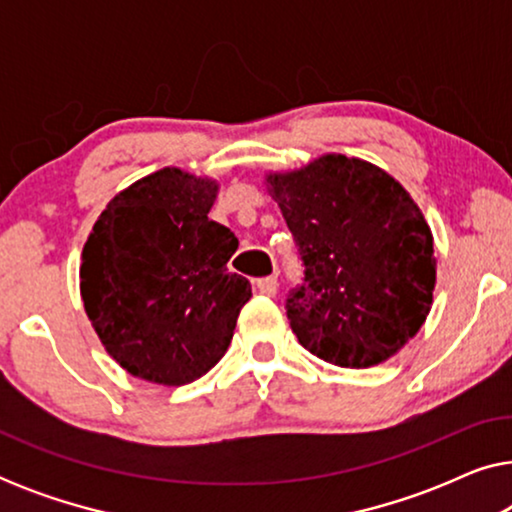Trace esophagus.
Wrapping results in <instances>:
<instances>
[{
	"instance_id": "esophagus-1",
	"label": "esophagus",
	"mask_w": 512,
	"mask_h": 512,
	"mask_svg": "<svg viewBox=\"0 0 512 512\" xmlns=\"http://www.w3.org/2000/svg\"><path fill=\"white\" fill-rule=\"evenodd\" d=\"M256 289L261 291L263 296H275L277 289H279L277 277H263V279H256Z\"/></svg>"
}]
</instances>
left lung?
Listing matches in <instances>:
<instances>
[{"mask_svg": "<svg viewBox=\"0 0 512 512\" xmlns=\"http://www.w3.org/2000/svg\"><path fill=\"white\" fill-rule=\"evenodd\" d=\"M305 263L286 300L300 345L340 368L398 354L429 317L438 261L412 195L368 160L324 153L265 172Z\"/></svg>", "mask_w": 512, "mask_h": 512, "instance_id": "1", "label": "left lung"}]
</instances>
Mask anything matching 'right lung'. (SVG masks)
Masks as SVG:
<instances>
[{"mask_svg": "<svg viewBox=\"0 0 512 512\" xmlns=\"http://www.w3.org/2000/svg\"><path fill=\"white\" fill-rule=\"evenodd\" d=\"M221 184L163 167L107 202L81 251L79 289L107 354L139 380L181 387L214 368L251 298L228 272L230 228L209 219Z\"/></svg>", "mask_w": 512, "mask_h": 512, "instance_id": "1", "label": "right lung"}]
</instances>
